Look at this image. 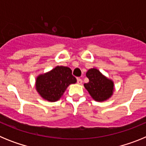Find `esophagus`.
I'll use <instances>...</instances> for the list:
<instances>
[{
	"mask_svg": "<svg viewBox=\"0 0 146 146\" xmlns=\"http://www.w3.org/2000/svg\"><path fill=\"white\" fill-rule=\"evenodd\" d=\"M77 83L80 85H81L82 83V79H80V78H77Z\"/></svg>",
	"mask_w": 146,
	"mask_h": 146,
	"instance_id": "esophagus-1",
	"label": "esophagus"
}]
</instances>
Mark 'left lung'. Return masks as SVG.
Returning <instances> with one entry per match:
<instances>
[{
	"label": "left lung",
	"instance_id": "left-lung-1",
	"mask_svg": "<svg viewBox=\"0 0 146 146\" xmlns=\"http://www.w3.org/2000/svg\"><path fill=\"white\" fill-rule=\"evenodd\" d=\"M89 82L84 86L94 100L103 102L113 94V82L102 74L96 69H89L86 73Z\"/></svg>",
	"mask_w": 146,
	"mask_h": 146
}]
</instances>
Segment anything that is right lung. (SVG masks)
<instances>
[{"mask_svg":"<svg viewBox=\"0 0 146 146\" xmlns=\"http://www.w3.org/2000/svg\"><path fill=\"white\" fill-rule=\"evenodd\" d=\"M77 82L70 68L56 66L47 74L39 75L36 79L37 91L42 98L50 102L58 100L70 84Z\"/></svg>","mask_w":146,"mask_h":146,"instance_id":"right-lung-1","label":"right lung"}]
</instances>
